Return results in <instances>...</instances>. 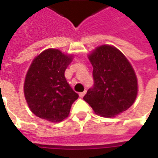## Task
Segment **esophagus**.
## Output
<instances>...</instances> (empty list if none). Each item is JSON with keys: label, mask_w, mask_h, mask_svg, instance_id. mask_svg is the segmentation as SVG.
<instances>
[{"label": "esophagus", "mask_w": 158, "mask_h": 158, "mask_svg": "<svg viewBox=\"0 0 158 158\" xmlns=\"http://www.w3.org/2000/svg\"><path fill=\"white\" fill-rule=\"evenodd\" d=\"M85 94H86V90L83 92H81V93H79V96H80V97H83Z\"/></svg>", "instance_id": "obj_1"}]
</instances>
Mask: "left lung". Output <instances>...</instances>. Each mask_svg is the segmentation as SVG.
Returning <instances> with one entry per match:
<instances>
[{
  "instance_id": "1",
  "label": "left lung",
  "mask_w": 158,
  "mask_h": 158,
  "mask_svg": "<svg viewBox=\"0 0 158 158\" xmlns=\"http://www.w3.org/2000/svg\"><path fill=\"white\" fill-rule=\"evenodd\" d=\"M94 86L83 96L97 115L115 117L127 110L137 96L138 84L131 62L119 49L102 45L89 55Z\"/></svg>"
}]
</instances>
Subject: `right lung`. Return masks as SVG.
Returning <instances> with one entry per match:
<instances>
[{"label":"right lung","mask_w":158,"mask_h":158,"mask_svg":"<svg viewBox=\"0 0 158 158\" xmlns=\"http://www.w3.org/2000/svg\"><path fill=\"white\" fill-rule=\"evenodd\" d=\"M72 59V55L48 48L33 60L25 77L24 96L36 116L51 123L69 116L72 103L78 98L64 77Z\"/></svg>","instance_id":"right-lung-1"}]
</instances>
